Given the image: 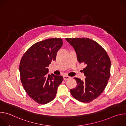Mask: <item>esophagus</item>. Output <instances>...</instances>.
Instances as JSON below:
<instances>
[{"mask_svg": "<svg viewBox=\"0 0 126 126\" xmlns=\"http://www.w3.org/2000/svg\"><path fill=\"white\" fill-rule=\"evenodd\" d=\"M70 78H71V77H69V76H63V79H64V80H68V79H70Z\"/></svg>", "mask_w": 126, "mask_h": 126, "instance_id": "esophagus-1", "label": "esophagus"}]
</instances>
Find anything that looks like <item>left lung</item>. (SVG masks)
Returning a JSON list of instances; mask_svg holds the SVG:
<instances>
[{
    "instance_id": "8db88e82",
    "label": "left lung",
    "mask_w": 126,
    "mask_h": 126,
    "mask_svg": "<svg viewBox=\"0 0 126 126\" xmlns=\"http://www.w3.org/2000/svg\"><path fill=\"white\" fill-rule=\"evenodd\" d=\"M65 39L74 48L79 62L86 66L83 69L85 80L75 77L77 86L70 93L77 100L90 103L103 93L107 85L111 75L110 57L99 44L91 39Z\"/></svg>"
}]
</instances>
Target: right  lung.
<instances>
[{
	"instance_id": "add662e5",
	"label": "right lung",
	"mask_w": 126,
	"mask_h": 126,
	"mask_svg": "<svg viewBox=\"0 0 126 126\" xmlns=\"http://www.w3.org/2000/svg\"><path fill=\"white\" fill-rule=\"evenodd\" d=\"M61 38H50L32 45L22 56L19 65L20 80L28 96L39 104H46L56 97L63 78L47 74V67L56 60L62 47Z\"/></svg>"
}]
</instances>
